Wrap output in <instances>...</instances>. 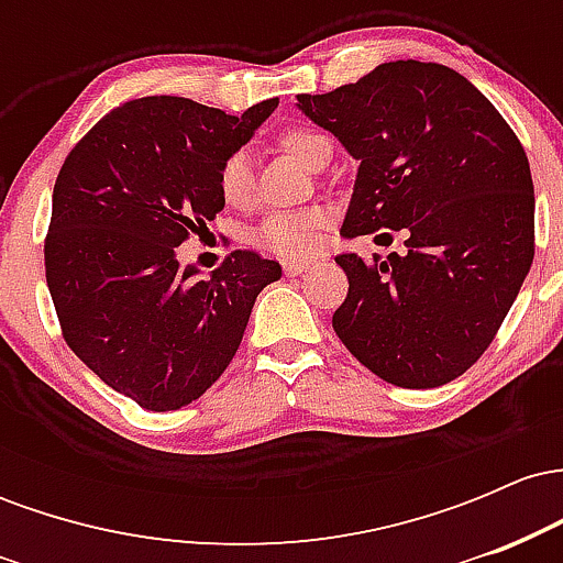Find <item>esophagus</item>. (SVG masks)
<instances>
[{"label":"esophagus","instance_id":"obj_1","mask_svg":"<svg viewBox=\"0 0 563 563\" xmlns=\"http://www.w3.org/2000/svg\"><path fill=\"white\" fill-rule=\"evenodd\" d=\"M309 260H288L286 262V275H290V277H296V275H303L309 269Z\"/></svg>","mask_w":563,"mask_h":563}]
</instances>
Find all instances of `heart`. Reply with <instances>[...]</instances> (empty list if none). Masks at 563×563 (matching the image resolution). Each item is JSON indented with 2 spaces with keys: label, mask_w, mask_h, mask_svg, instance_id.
Listing matches in <instances>:
<instances>
[{
  "label": "heart",
  "mask_w": 563,
  "mask_h": 563,
  "mask_svg": "<svg viewBox=\"0 0 563 563\" xmlns=\"http://www.w3.org/2000/svg\"><path fill=\"white\" fill-rule=\"evenodd\" d=\"M277 147L303 166H314L322 153L331 151L322 134L309 132V129L301 126L283 129L277 134ZM217 187L219 196L232 209H245L251 203L254 183H251L249 161H245L243 153H232V156L222 161L217 174ZM325 209L277 211V214L264 219L262 228L256 230V245L277 256H307L318 249L320 232L325 230Z\"/></svg>",
  "instance_id": "b5f03b06"
}]
</instances>
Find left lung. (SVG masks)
<instances>
[{"instance_id":"1","label":"left lung","mask_w":563,"mask_h":563,"mask_svg":"<svg viewBox=\"0 0 563 563\" xmlns=\"http://www.w3.org/2000/svg\"><path fill=\"white\" fill-rule=\"evenodd\" d=\"M299 108L360 161L341 235L405 232V254L335 256L333 331L378 378L434 389L487 352L534 260L525 147L493 102L439 63H384Z\"/></svg>"}]
</instances>
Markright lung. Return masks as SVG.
<instances>
[{"instance_id":"1","label":"right lung","mask_w":563,"mask_h":563,"mask_svg":"<svg viewBox=\"0 0 563 563\" xmlns=\"http://www.w3.org/2000/svg\"><path fill=\"white\" fill-rule=\"evenodd\" d=\"M277 108L243 115L156 95L102 115L53 190L44 269L66 344L145 410H179L222 376L280 264L238 249L200 280L177 245L224 200L217 174Z\"/></svg>"}]
</instances>
